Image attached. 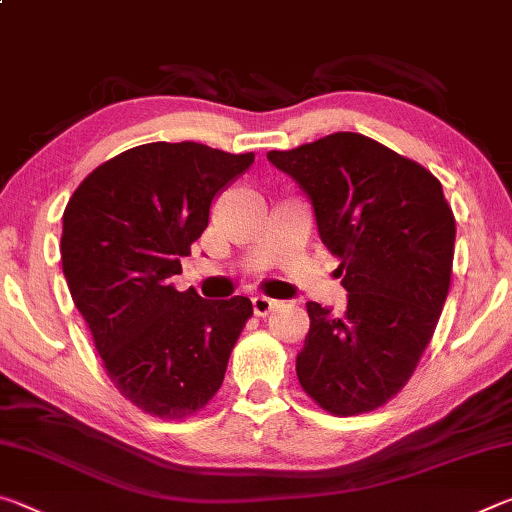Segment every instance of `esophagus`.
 <instances>
[{
    "mask_svg": "<svg viewBox=\"0 0 512 512\" xmlns=\"http://www.w3.org/2000/svg\"><path fill=\"white\" fill-rule=\"evenodd\" d=\"M275 305H277V300H271V298H266V296H255L253 298L255 316H266L268 311H271Z\"/></svg>",
    "mask_w": 512,
    "mask_h": 512,
    "instance_id": "obj_1",
    "label": "esophagus"
}]
</instances>
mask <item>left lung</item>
I'll use <instances>...</instances> for the list:
<instances>
[{
	"mask_svg": "<svg viewBox=\"0 0 512 512\" xmlns=\"http://www.w3.org/2000/svg\"><path fill=\"white\" fill-rule=\"evenodd\" d=\"M266 158L307 194L348 291L341 316L307 302L300 386L334 415L375 411L413 375L445 305L456 221L443 185L422 164L359 133Z\"/></svg>",
	"mask_w": 512,
	"mask_h": 512,
	"instance_id": "left-lung-1",
	"label": "left lung"
}]
</instances>
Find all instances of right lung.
<instances>
[{"label": "right lung", "mask_w": 512, "mask_h": 512, "mask_svg": "<svg viewBox=\"0 0 512 512\" xmlns=\"http://www.w3.org/2000/svg\"><path fill=\"white\" fill-rule=\"evenodd\" d=\"M196 142L135 146L94 169L63 214V273L119 393L155 418L212 400L253 302L205 300L169 282L210 221V205L250 164Z\"/></svg>", "instance_id": "add662e5"}]
</instances>
